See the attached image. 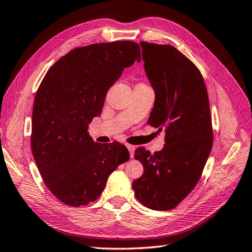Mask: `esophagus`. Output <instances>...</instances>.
<instances>
[{"instance_id": "obj_1", "label": "esophagus", "mask_w": 252, "mask_h": 252, "mask_svg": "<svg viewBox=\"0 0 252 252\" xmlns=\"http://www.w3.org/2000/svg\"><path fill=\"white\" fill-rule=\"evenodd\" d=\"M128 151H129V154H130V157L132 158L133 157V153H134V146L131 145V144H126Z\"/></svg>"}]
</instances>
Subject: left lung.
<instances>
[{"instance_id":"left-lung-1","label":"left lung","mask_w":252,"mask_h":252,"mask_svg":"<svg viewBox=\"0 0 252 252\" xmlns=\"http://www.w3.org/2000/svg\"><path fill=\"white\" fill-rule=\"evenodd\" d=\"M155 103L147 124L164 129V147L151 154L138 147L134 157L143 175L132 183L141 204L155 211L176 207L201 179L213 146L207 90L199 68L171 45L141 41Z\"/></svg>"}]
</instances>
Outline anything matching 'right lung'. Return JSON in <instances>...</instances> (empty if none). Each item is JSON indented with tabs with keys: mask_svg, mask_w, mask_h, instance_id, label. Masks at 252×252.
<instances>
[{
	"mask_svg": "<svg viewBox=\"0 0 252 252\" xmlns=\"http://www.w3.org/2000/svg\"><path fill=\"white\" fill-rule=\"evenodd\" d=\"M141 61L131 40L79 47L55 62L36 92L31 146L48 189L69 206L87 205L109 175L129 160L119 142L95 143L88 125L99 116L106 94L126 67Z\"/></svg>",
	"mask_w": 252,
	"mask_h": 252,
	"instance_id": "obj_1",
	"label": "right lung"
}]
</instances>
